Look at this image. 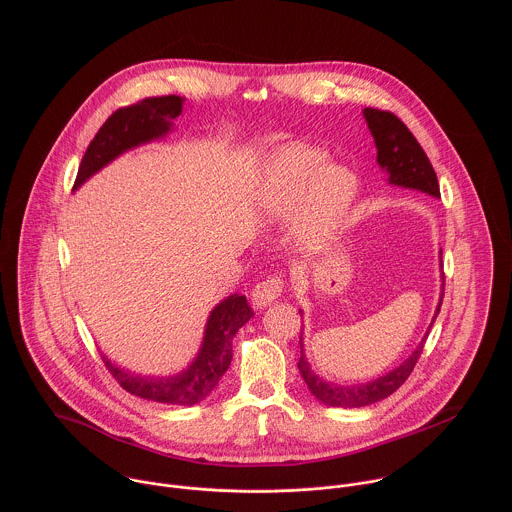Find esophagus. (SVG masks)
Segmentation results:
<instances>
[{
    "label": "esophagus",
    "mask_w": 512,
    "mask_h": 512,
    "mask_svg": "<svg viewBox=\"0 0 512 512\" xmlns=\"http://www.w3.org/2000/svg\"><path fill=\"white\" fill-rule=\"evenodd\" d=\"M282 278L280 276H272V278H266L262 282H258L252 290V301L256 307H266L270 305L272 301H276L282 293Z\"/></svg>",
    "instance_id": "34e87169"
}]
</instances>
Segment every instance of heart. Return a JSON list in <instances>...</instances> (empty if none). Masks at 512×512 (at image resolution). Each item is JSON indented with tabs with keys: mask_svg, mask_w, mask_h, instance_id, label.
<instances>
[{
	"mask_svg": "<svg viewBox=\"0 0 512 512\" xmlns=\"http://www.w3.org/2000/svg\"><path fill=\"white\" fill-rule=\"evenodd\" d=\"M325 163L317 149L284 147L272 157L260 189V205L272 217L292 213L309 193L297 224L307 246H317L331 234L357 193V179L349 169Z\"/></svg>",
	"mask_w": 512,
	"mask_h": 512,
	"instance_id": "b5f03b06",
	"label": "heart"
}]
</instances>
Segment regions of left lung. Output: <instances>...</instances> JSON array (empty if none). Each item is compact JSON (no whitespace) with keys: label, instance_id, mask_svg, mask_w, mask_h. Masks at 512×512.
<instances>
[{"label":"left lung","instance_id":"obj_1","mask_svg":"<svg viewBox=\"0 0 512 512\" xmlns=\"http://www.w3.org/2000/svg\"><path fill=\"white\" fill-rule=\"evenodd\" d=\"M363 114H365L368 130L376 144V161L388 173V181L392 185L418 189L428 195L439 197L436 171H434L426 151L418 144L414 134L406 128V124L388 110L365 108ZM441 299H443V292L439 297L434 321L438 317ZM426 339H428V333L422 339V343L416 347V351L402 365L392 368L384 376H378L376 380L366 382V384L339 386V384H329L323 378H319L317 374H313V370L309 368V363L305 361V355H303L301 337H299L301 357H299L297 368H299L309 392L319 402H323L327 406H337V408H361V406H368V404L388 398L392 392H396L408 380V376L412 374L414 366L424 351Z\"/></svg>","mask_w":512,"mask_h":512}]
</instances>
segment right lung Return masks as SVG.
<instances>
[{
    "mask_svg": "<svg viewBox=\"0 0 512 512\" xmlns=\"http://www.w3.org/2000/svg\"><path fill=\"white\" fill-rule=\"evenodd\" d=\"M183 104L185 98L171 94L144 98L132 106L118 108L102 124L90 146L86 147L74 189L120 153L163 138L171 130V122L183 112ZM252 315L254 311L244 295L234 293L222 299L209 315L205 339L197 359L187 370L169 378L132 374L112 365L106 357H102V361L116 382L134 396L161 404L193 406L205 400L219 384L220 376L228 370L232 361V339Z\"/></svg>",
    "mask_w": 512,
    "mask_h": 512,
    "instance_id": "1",
    "label": "right lung"
}]
</instances>
